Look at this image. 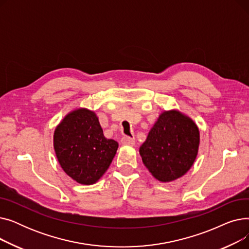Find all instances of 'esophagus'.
<instances>
[{
  "label": "esophagus",
  "mask_w": 249,
  "mask_h": 249,
  "mask_svg": "<svg viewBox=\"0 0 249 249\" xmlns=\"http://www.w3.org/2000/svg\"><path fill=\"white\" fill-rule=\"evenodd\" d=\"M121 143H122L123 145L133 146V145H135V140L133 138H131V137H129V136H124L121 139Z\"/></svg>",
  "instance_id": "esophagus-1"
}]
</instances>
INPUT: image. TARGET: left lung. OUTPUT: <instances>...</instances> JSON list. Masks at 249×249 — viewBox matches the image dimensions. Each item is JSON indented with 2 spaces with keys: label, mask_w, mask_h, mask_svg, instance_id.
<instances>
[{
  "label": "left lung",
  "mask_w": 249,
  "mask_h": 249,
  "mask_svg": "<svg viewBox=\"0 0 249 249\" xmlns=\"http://www.w3.org/2000/svg\"><path fill=\"white\" fill-rule=\"evenodd\" d=\"M199 144L197 125L188 116L172 110L160 114L139 153L149 173L160 181L168 182L192 167Z\"/></svg>",
  "instance_id": "left-lung-1"
}]
</instances>
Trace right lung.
Returning a JSON list of instances; mask_svg holds the SVG:
<instances>
[{
	"label": "right lung",
	"instance_id": "obj_1",
	"mask_svg": "<svg viewBox=\"0 0 249 249\" xmlns=\"http://www.w3.org/2000/svg\"><path fill=\"white\" fill-rule=\"evenodd\" d=\"M53 145L64 173L78 184L93 185L110 166L118 142L104 136L93 111L77 109L56 127Z\"/></svg>",
	"mask_w": 249,
	"mask_h": 249
}]
</instances>
